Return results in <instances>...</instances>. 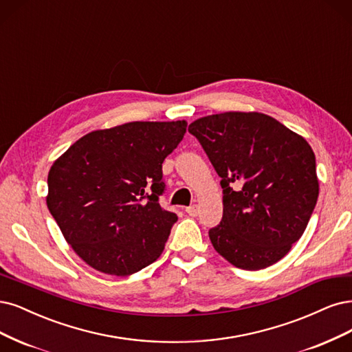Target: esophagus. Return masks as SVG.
Wrapping results in <instances>:
<instances>
[{
    "label": "esophagus",
    "mask_w": 352,
    "mask_h": 352,
    "mask_svg": "<svg viewBox=\"0 0 352 352\" xmlns=\"http://www.w3.org/2000/svg\"><path fill=\"white\" fill-rule=\"evenodd\" d=\"M198 205L197 204H193V205H190V207H188L186 208V212L190 215V217H197L198 215Z\"/></svg>",
    "instance_id": "obj_1"
}]
</instances>
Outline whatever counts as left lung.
Wrapping results in <instances>:
<instances>
[{
	"instance_id": "obj_1",
	"label": "left lung",
	"mask_w": 352,
	"mask_h": 352,
	"mask_svg": "<svg viewBox=\"0 0 352 352\" xmlns=\"http://www.w3.org/2000/svg\"><path fill=\"white\" fill-rule=\"evenodd\" d=\"M188 129L221 177L223 220L208 233L214 249L248 271L283 259L305 233L319 197L309 142L259 112L204 116Z\"/></svg>"
}]
</instances>
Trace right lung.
<instances>
[{"mask_svg":"<svg viewBox=\"0 0 352 352\" xmlns=\"http://www.w3.org/2000/svg\"><path fill=\"white\" fill-rule=\"evenodd\" d=\"M186 126V120H172L93 131L51 166L47 208L93 270L126 276L159 259L177 220L159 204L162 164Z\"/></svg>","mask_w":352,"mask_h":352,"instance_id":"1","label":"right lung"}]
</instances>
